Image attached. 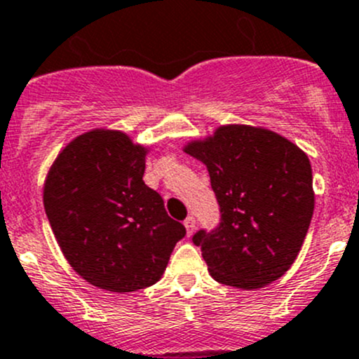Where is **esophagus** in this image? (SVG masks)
<instances>
[{
  "label": "esophagus",
  "mask_w": 359,
  "mask_h": 359,
  "mask_svg": "<svg viewBox=\"0 0 359 359\" xmlns=\"http://www.w3.org/2000/svg\"><path fill=\"white\" fill-rule=\"evenodd\" d=\"M184 226H186V231H187V234H193L194 233V229H196V219H194V217H187L186 220H184Z\"/></svg>",
  "instance_id": "esophagus-1"
}]
</instances>
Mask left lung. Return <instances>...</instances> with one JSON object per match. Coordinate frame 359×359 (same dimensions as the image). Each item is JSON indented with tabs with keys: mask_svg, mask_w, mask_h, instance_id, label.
<instances>
[{
	"mask_svg": "<svg viewBox=\"0 0 359 359\" xmlns=\"http://www.w3.org/2000/svg\"><path fill=\"white\" fill-rule=\"evenodd\" d=\"M184 153L200 159L219 201L220 226L194 245L210 276L255 290L283 276L299 255L314 210L307 154L287 137L250 125H222Z\"/></svg>",
	"mask_w": 359,
	"mask_h": 359,
	"instance_id": "obj_1",
	"label": "left lung"
}]
</instances>
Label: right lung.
<instances>
[{
  "label": "right lung",
  "mask_w": 359,
  "mask_h": 359,
  "mask_svg": "<svg viewBox=\"0 0 359 359\" xmlns=\"http://www.w3.org/2000/svg\"><path fill=\"white\" fill-rule=\"evenodd\" d=\"M149 147L125 132L93 128L50 166L43 205L72 269L97 288L125 293L161 280L186 227L144 184Z\"/></svg>",
  "instance_id": "obj_1"
}]
</instances>
